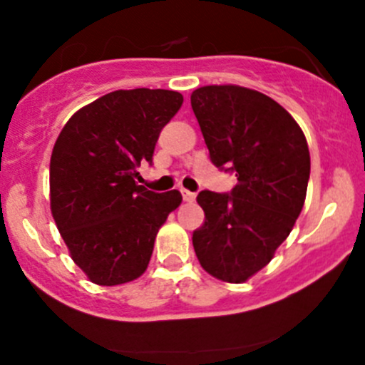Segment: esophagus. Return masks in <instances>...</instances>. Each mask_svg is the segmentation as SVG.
Masks as SVG:
<instances>
[{"instance_id": "34e87169", "label": "esophagus", "mask_w": 365, "mask_h": 365, "mask_svg": "<svg viewBox=\"0 0 365 365\" xmlns=\"http://www.w3.org/2000/svg\"><path fill=\"white\" fill-rule=\"evenodd\" d=\"M182 197H183V201H185V203H192V201L196 200V194L190 192V190L182 189Z\"/></svg>"}]
</instances>
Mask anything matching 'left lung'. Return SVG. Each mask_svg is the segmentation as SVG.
Here are the masks:
<instances>
[{
    "label": "left lung",
    "mask_w": 365,
    "mask_h": 365,
    "mask_svg": "<svg viewBox=\"0 0 365 365\" xmlns=\"http://www.w3.org/2000/svg\"><path fill=\"white\" fill-rule=\"evenodd\" d=\"M210 159L235 171L231 194L201 190L203 226L192 235L201 267L240 284L267 267L304 208L311 157L300 125L274 98L237 84L190 95Z\"/></svg>",
    "instance_id": "obj_1"
}]
</instances>
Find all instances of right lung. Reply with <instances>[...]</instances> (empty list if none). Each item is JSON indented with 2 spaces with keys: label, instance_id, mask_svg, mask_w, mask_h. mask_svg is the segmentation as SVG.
Returning <instances> with one entry per match:
<instances>
[{
  "label": "right lung",
  "instance_id": "right-lung-1",
  "mask_svg": "<svg viewBox=\"0 0 365 365\" xmlns=\"http://www.w3.org/2000/svg\"><path fill=\"white\" fill-rule=\"evenodd\" d=\"M171 90H116L73 113L61 128L49 168L51 213L73 263L98 286L141 277L178 190L135 183L152 162L165 123L182 108Z\"/></svg>",
  "mask_w": 365,
  "mask_h": 365
}]
</instances>
